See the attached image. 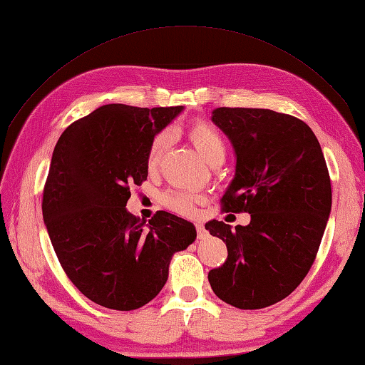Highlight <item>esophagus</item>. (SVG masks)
I'll list each match as a JSON object with an SVG mask.
<instances>
[{
	"instance_id": "obj_1",
	"label": "esophagus",
	"mask_w": 365,
	"mask_h": 365,
	"mask_svg": "<svg viewBox=\"0 0 365 365\" xmlns=\"http://www.w3.org/2000/svg\"><path fill=\"white\" fill-rule=\"evenodd\" d=\"M195 226H197V234H198L200 240H204L207 237V230H206V227H204L202 223H197Z\"/></svg>"
}]
</instances>
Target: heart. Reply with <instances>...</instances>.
I'll list each match as a JSON object with an SVG mask.
<instances>
[{
	"label": "heart",
	"mask_w": 365,
	"mask_h": 365,
	"mask_svg": "<svg viewBox=\"0 0 365 365\" xmlns=\"http://www.w3.org/2000/svg\"><path fill=\"white\" fill-rule=\"evenodd\" d=\"M185 135H187L193 147L197 148V152L207 164H213L218 161V159H225V140L221 138L218 130L215 127H212L210 123L195 122L193 125L185 130ZM168 142H170V136H168V133L165 131L159 133V135L155 136V139L152 140V144H150L147 152V168H150V170H153V168L158 167L159 161H161V158L168 147ZM197 200V195L176 190L167 192L163 198L168 209L178 213H182V215H189V213L193 212Z\"/></svg>",
	"instance_id": "heart-1"
}]
</instances>
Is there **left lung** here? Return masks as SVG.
<instances>
[{
    "label": "left lung",
    "instance_id": "obj_1",
    "mask_svg": "<svg viewBox=\"0 0 365 365\" xmlns=\"http://www.w3.org/2000/svg\"><path fill=\"white\" fill-rule=\"evenodd\" d=\"M212 122L235 152L225 212L251 213L235 230L206 223L223 240L227 260L209 272L226 304L259 309L289 296L305 279L331 212V182L321 144L305 122L263 108H215Z\"/></svg>",
    "mask_w": 365,
    "mask_h": 365
}]
</instances>
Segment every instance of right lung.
I'll return each mask as SVG.
<instances>
[{
  "mask_svg": "<svg viewBox=\"0 0 365 365\" xmlns=\"http://www.w3.org/2000/svg\"><path fill=\"white\" fill-rule=\"evenodd\" d=\"M184 106L110 103L61 133L43 192V220L57 259L97 305L131 311L155 299L175 252L197 238L193 223L159 210L139 221L130 185L147 180V152Z\"/></svg>",
  "mask_w": 365,
  "mask_h": 365,
  "instance_id": "add662e5",
  "label": "right lung"
}]
</instances>
